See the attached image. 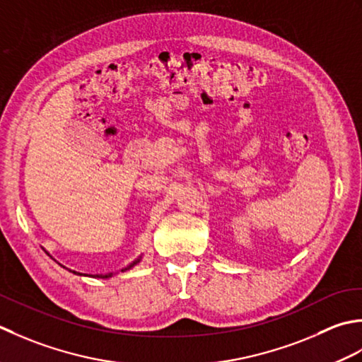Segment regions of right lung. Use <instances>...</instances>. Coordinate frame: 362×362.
Listing matches in <instances>:
<instances>
[{
    "instance_id": "add662e5",
    "label": "right lung",
    "mask_w": 362,
    "mask_h": 362,
    "mask_svg": "<svg viewBox=\"0 0 362 362\" xmlns=\"http://www.w3.org/2000/svg\"><path fill=\"white\" fill-rule=\"evenodd\" d=\"M139 261H140V257H139L137 261L132 262L131 265H128V267L124 269V270H128V269H131V267H134V265H136ZM70 272H71V270H70ZM122 272H123V270H122ZM73 274H76V275H83V274H78V272H73ZM95 276H97V278H110V276H112V274H106V275H95Z\"/></svg>"
}]
</instances>
